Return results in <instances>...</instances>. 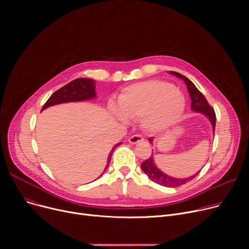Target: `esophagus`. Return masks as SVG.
<instances>
[{"mask_svg": "<svg viewBox=\"0 0 249 249\" xmlns=\"http://www.w3.org/2000/svg\"><path fill=\"white\" fill-rule=\"evenodd\" d=\"M143 137L141 135H133L130 137L128 139V142L130 143V144H137V143H140V142H143Z\"/></svg>", "mask_w": 249, "mask_h": 249, "instance_id": "34e87169", "label": "esophagus"}]
</instances>
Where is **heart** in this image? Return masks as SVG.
Returning <instances> with one entry per match:
<instances>
[{
  "instance_id": "obj_1",
  "label": "heart",
  "mask_w": 249,
  "mask_h": 249,
  "mask_svg": "<svg viewBox=\"0 0 249 249\" xmlns=\"http://www.w3.org/2000/svg\"><path fill=\"white\" fill-rule=\"evenodd\" d=\"M111 105L110 111L118 119H141L146 131L160 133L176 125L186 108V98L177 87L163 81H146L126 87Z\"/></svg>"
}]
</instances>
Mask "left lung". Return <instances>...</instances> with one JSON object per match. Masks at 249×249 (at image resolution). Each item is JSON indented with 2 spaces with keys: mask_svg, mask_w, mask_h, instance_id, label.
Here are the masks:
<instances>
[{
  "mask_svg": "<svg viewBox=\"0 0 249 249\" xmlns=\"http://www.w3.org/2000/svg\"><path fill=\"white\" fill-rule=\"evenodd\" d=\"M169 73L173 75H176L177 77L179 78V80L184 81V83L187 85L190 98L192 100L191 110L196 113H201L207 118L209 122H210L212 125V130H213V134H214L215 125H216V115H215L213 108L210 106V105H209V103L206 100V98L204 97V95L197 89V87L193 84V82H191L189 78L186 77L185 75H182L176 71H169ZM148 141L151 143V144H153L152 137H150L148 139ZM141 169L143 171V173H144L152 181L156 182V184H159L160 186L167 187V188H176V187H179L181 185H184V184H186V182L192 180L196 176H197L201 172V171H199L189 178H175L172 176H168L165 173H163L162 171H160V168H159V166L156 165V163L154 161L153 153L151 154V156L148 160H146L144 162L141 163Z\"/></svg>",
  "mask_w": 249,
  "mask_h": 249,
  "instance_id": "8db88e82",
  "label": "left lung"
}]
</instances>
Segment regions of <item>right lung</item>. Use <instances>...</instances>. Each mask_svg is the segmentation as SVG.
Instances as JSON below:
<instances>
[{
    "instance_id": "obj_1",
    "label": "right lung",
    "mask_w": 249,
    "mask_h": 249,
    "mask_svg": "<svg viewBox=\"0 0 249 249\" xmlns=\"http://www.w3.org/2000/svg\"><path fill=\"white\" fill-rule=\"evenodd\" d=\"M96 97H97V94H96L95 80H93V78H83V77L76 78V80H73L72 82L65 85L64 87L57 89L55 93L52 94L50 98L47 100V102L44 104L41 111L45 110L48 107L54 106V105H58L62 103H70V102H83L88 100H93ZM121 144H122L121 142L117 143V144H115L114 147L112 148L111 152L109 153L107 164L105 166L103 174L106 172V169L110 164L112 154L115 148Z\"/></svg>"
}]
</instances>
